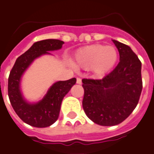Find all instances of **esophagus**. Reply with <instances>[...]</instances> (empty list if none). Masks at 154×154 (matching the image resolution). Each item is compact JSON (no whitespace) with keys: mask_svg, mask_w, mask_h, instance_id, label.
I'll return each instance as SVG.
<instances>
[{"mask_svg":"<svg viewBox=\"0 0 154 154\" xmlns=\"http://www.w3.org/2000/svg\"><path fill=\"white\" fill-rule=\"evenodd\" d=\"M76 83H78V84H81L82 83V79L80 78H77L76 79Z\"/></svg>","mask_w":154,"mask_h":154,"instance_id":"obj_1","label":"esophagus"}]
</instances>
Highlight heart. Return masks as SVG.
<instances>
[{
  "label": "heart",
  "instance_id": "1",
  "mask_svg": "<svg viewBox=\"0 0 154 154\" xmlns=\"http://www.w3.org/2000/svg\"><path fill=\"white\" fill-rule=\"evenodd\" d=\"M119 53L113 46L92 44L81 48L74 55V66L91 69L97 76H103L116 64Z\"/></svg>",
  "mask_w": 154,
  "mask_h": 154
}]
</instances>
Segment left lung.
<instances>
[{
	"label": "left lung",
	"instance_id": "left-lung-1",
	"mask_svg": "<svg viewBox=\"0 0 154 154\" xmlns=\"http://www.w3.org/2000/svg\"><path fill=\"white\" fill-rule=\"evenodd\" d=\"M119 50L117 67L101 79H83L85 114L94 123L116 126L130 116L137 106L141 90V63L132 49L113 40Z\"/></svg>",
	"mask_w": 154,
	"mask_h": 154
}]
</instances>
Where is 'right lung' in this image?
Listing matches in <instances>:
<instances>
[{
    "instance_id": "right-lung-1",
    "label": "right lung",
    "mask_w": 154,
    "mask_h": 154,
    "mask_svg": "<svg viewBox=\"0 0 154 154\" xmlns=\"http://www.w3.org/2000/svg\"><path fill=\"white\" fill-rule=\"evenodd\" d=\"M63 41L60 40H44L33 44L23 55L17 58L9 74L8 94L11 105L19 118L32 126L44 128L50 126L59 118L63 98L69 92L76 79L59 81L54 83L44 95L42 100L35 103H28L20 91V79L33 60L48 51L59 50Z\"/></svg>"
}]
</instances>
